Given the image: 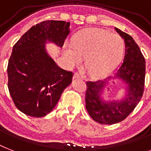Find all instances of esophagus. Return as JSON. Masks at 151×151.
I'll use <instances>...</instances> for the list:
<instances>
[{
	"label": "esophagus",
	"mask_w": 151,
	"mask_h": 151,
	"mask_svg": "<svg viewBox=\"0 0 151 151\" xmlns=\"http://www.w3.org/2000/svg\"><path fill=\"white\" fill-rule=\"evenodd\" d=\"M73 79H77V78H78V79H80V78H81V76L79 75L78 73H75L74 74H73Z\"/></svg>",
	"instance_id": "34e87169"
}]
</instances>
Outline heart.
<instances>
[{
	"mask_svg": "<svg viewBox=\"0 0 151 151\" xmlns=\"http://www.w3.org/2000/svg\"><path fill=\"white\" fill-rule=\"evenodd\" d=\"M123 39L103 29H91L76 37L71 47L64 49L69 67L79 66L85 58V67L90 75L102 77L117 66L124 52Z\"/></svg>",
	"mask_w": 151,
	"mask_h": 151,
	"instance_id": "obj_1",
	"label": "heart"
}]
</instances>
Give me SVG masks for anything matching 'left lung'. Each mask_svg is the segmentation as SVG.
<instances>
[{
  "mask_svg": "<svg viewBox=\"0 0 151 151\" xmlns=\"http://www.w3.org/2000/svg\"><path fill=\"white\" fill-rule=\"evenodd\" d=\"M115 29L125 43L124 61L114 77L86 82V110L95 122L103 124H116L125 119L140 101L144 90L146 63L140 48L130 35L116 27ZM114 79L127 85L126 97L122 101H105L103 92L109 90V82L114 83Z\"/></svg>",
  "mask_w": 151,
  "mask_h": 151,
  "instance_id": "1",
  "label": "left lung"
}]
</instances>
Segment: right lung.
<instances>
[{
  "label": "right lung",
  "mask_w": 151,
  "mask_h": 151,
  "mask_svg": "<svg viewBox=\"0 0 151 151\" xmlns=\"http://www.w3.org/2000/svg\"><path fill=\"white\" fill-rule=\"evenodd\" d=\"M70 22L48 20L32 27L13 46L8 65V88L15 106L41 117L52 111L73 73L63 70L46 52L47 41L63 47Z\"/></svg>",
  "instance_id": "right-lung-1"
}]
</instances>
